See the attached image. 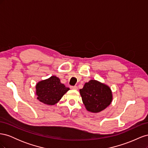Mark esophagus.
Returning a JSON list of instances; mask_svg holds the SVG:
<instances>
[{
	"label": "esophagus",
	"instance_id": "34e87169",
	"mask_svg": "<svg viewBox=\"0 0 148 148\" xmlns=\"http://www.w3.org/2000/svg\"><path fill=\"white\" fill-rule=\"evenodd\" d=\"M70 88L72 89H78V87H77V86H70Z\"/></svg>",
	"mask_w": 148,
	"mask_h": 148
}]
</instances>
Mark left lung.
<instances>
[{
    "instance_id": "left-lung-1",
    "label": "left lung",
    "mask_w": 148,
    "mask_h": 148,
    "mask_svg": "<svg viewBox=\"0 0 148 148\" xmlns=\"http://www.w3.org/2000/svg\"><path fill=\"white\" fill-rule=\"evenodd\" d=\"M85 108L92 113H98L109 107L113 96L110 88L95 79H91L79 89Z\"/></svg>"
}]
</instances>
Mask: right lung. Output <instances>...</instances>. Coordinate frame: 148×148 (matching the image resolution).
Instances as JSON below:
<instances>
[{
  "mask_svg": "<svg viewBox=\"0 0 148 148\" xmlns=\"http://www.w3.org/2000/svg\"><path fill=\"white\" fill-rule=\"evenodd\" d=\"M69 89L70 88L61 83L59 78L52 76L36 84V95L40 102L47 105L53 106L57 104Z\"/></svg>",
  "mask_w": 148,
  "mask_h": 148,
  "instance_id": "add662e5",
  "label": "right lung"
}]
</instances>
